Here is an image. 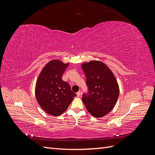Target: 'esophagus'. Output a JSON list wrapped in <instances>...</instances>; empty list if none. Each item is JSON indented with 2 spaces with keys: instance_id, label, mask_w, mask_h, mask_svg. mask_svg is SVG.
Returning a JSON list of instances; mask_svg holds the SVG:
<instances>
[{
  "instance_id": "esophagus-1",
  "label": "esophagus",
  "mask_w": 155,
  "mask_h": 155,
  "mask_svg": "<svg viewBox=\"0 0 155 155\" xmlns=\"http://www.w3.org/2000/svg\"><path fill=\"white\" fill-rule=\"evenodd\" d=\"M76 94H77V96H78V97H79V96H80V95H81V92H80V91H78V92L76 93Z\"/></svg>"
}]
</instances>
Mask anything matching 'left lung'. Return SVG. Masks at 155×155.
<instances>
[{
    "mask_svg": "<svg viewBox=\"0 0 155 155\" xmlns=\"http://www.w3.org/2000/svg\"><path fill=\"white\" fill-rule=\"evenodd\" d=\"M81 68L87 77L88 94L82 100L87 110L96 118H101L112 110L119 96L118 82L111 70L100 61L83 63Z\"/></svg>",
    "mask_w": 155,
    "mask_h": 155,
    "instance_id": "1",
    "label": "left lung"
}]
</instances>
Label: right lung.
Listing matches in <instances>:
<instances>
[{"label": "right lung", "instance_id": "obj_1", "mask_svg": "<svg viewBox=\"0 0 155 155\" xmlns=\"http://www.w3.org/2000/svg\"><path fill=\"white\" fill-rule=\"evenodd\" d=\"M69 63L59 59L51 60L42 69L35 85L37 102L44 111L59 116L66 110L76 94L62 76Z\"/></svg>", "mask_w": 155, "mask_h": 155}]
</instances>
